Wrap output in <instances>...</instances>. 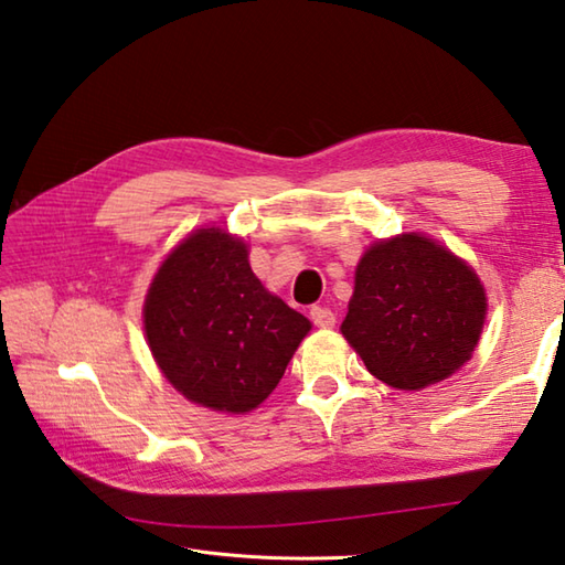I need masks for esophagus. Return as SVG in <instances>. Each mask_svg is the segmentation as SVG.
I'll return each instance as SVG.
<instances>
[{"label":"esophagus","mask_w":565,"mask_h":565,"mask_svg":"<svg viewBox=\"0 0 565 565\" xmlns=\"http://www.w3.org/2000/svg\"><path fill=\"white\" fill-rule=\"evenodd\" d=\"M311 320L316 328H333L335 326V313L330 308L323 306H313L311 308Z\"/></svg>","instance_id":"esophagus-1"}]
</instances>
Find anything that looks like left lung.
Here are the masks:
<instances>
[{
    "instance_id": "1",
    "label": "left lung",
    "mask_w": 565,
    "mask_h": 565,
    "mask_svg": "<svg viewBox=\"0 0 565 565\" xmlns=\"http://www.w3.org/2000/svg\"><path fill=\"white\" fill-rule=\"evenodd\" d=\"M484 311L478 274L412 232L364 252L340 330L374 377L414 392L470 360Z\"/></svg>"
}]
</instances>
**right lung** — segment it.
Listing matches in <instances>:
<instances>
[{
    "instance_id": "right-lung-1",
    "label": "right lung",
    "mask_w": 565,
    "mask_h": 565,
    "mask_svg": "<svg viewBox=\"0 0 565 565\" xmlns=\"http://www.w3.org/2000/svg\"><path fill=\"white\" fill-rule=\"evenodd\" d=\"M143 330L185 399L245 414L276 390L311 323L264 289L245 242L207 227L183 239L153 276Z\"/></svg>"
}]
</instances>
